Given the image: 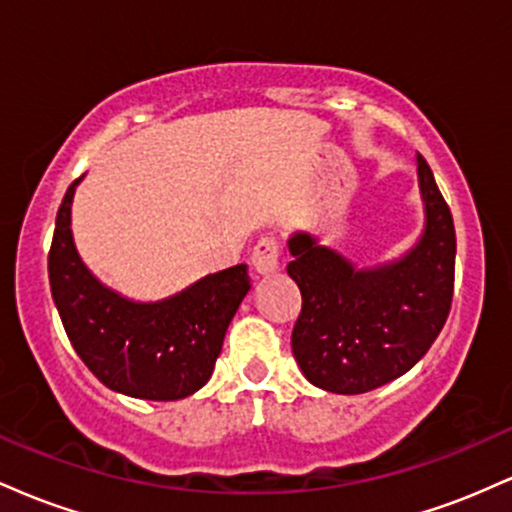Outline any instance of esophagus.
<instances>
[{
	"label": "esophagus",
	"instance_id": "34e87169",
	"mask_svg": "<svg viewBox=\"0 0 512 512\" xmlns=\"http://www.w3.org/2000/svg\"><path fill=\"white\" fill-rule=\"evenodd\" d=\"M252 269L262 276L274 274L279 269V240L274 236L257 240V245L252 248Z\"/></svg>",
	"mask_w": 512,
	"mask_h": 512
}]
</instances>
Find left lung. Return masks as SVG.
Listing matches in <instances>:
<instances>
[{
	"instance_id": "obj_1",
	"label": "left lung",
	"mask_w": 512,
	"mask_h": 512,
	"mask_svg": "<svg viewBox=\"0 0 512 512\" xmlns=\"http://www.w3.org/2000/svg\"><path fill=\"white\" fill-rule=\"evenodd\" d=\"M424 231L397 260L358 269L310 233H293L286 272L303 308L291 349L315 387L361 395L414 368L448 320L455 226L424 156H416Z\"/></svg>"
}]
</instances>
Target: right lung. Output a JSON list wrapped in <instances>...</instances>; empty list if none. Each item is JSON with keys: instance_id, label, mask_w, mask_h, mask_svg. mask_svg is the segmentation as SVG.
<instances>
[{"instance_id": "1", "label": "right lung", "mask_w": 512, "mask_h": 512, "mask_svg": "<svg viewBox=\"0 0 512 512\" xmlns=\"http://www.w3.org/2000/svg\"><path fill=\"white\" fill-rule=\"evenodd\" d=\"M69 185L48 255L52 301L64 332L88 370L110 390L173 402L207 385L223 337L250 291L248 264L221 269L163 301H132L98 281L72 236Z\"/></svg>"}]
</instances>
